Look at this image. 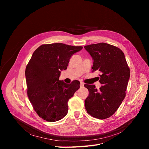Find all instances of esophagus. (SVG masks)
<instances>
[{"mask_svg": "<svg viewBox=\"0 0 149 149\" xmlns=\"http://www.w3.org/2000/svg\"><path fill=\"white\" fill-rule=\"evenodd\" d=\"M80 86L81 87H83L84 86V83H83V82H80Z\"/></svg>", "mask_w": 149, "mask_h": 149, "instance_id": "esophagus-1", "label": "esophagus"}]
</instances>
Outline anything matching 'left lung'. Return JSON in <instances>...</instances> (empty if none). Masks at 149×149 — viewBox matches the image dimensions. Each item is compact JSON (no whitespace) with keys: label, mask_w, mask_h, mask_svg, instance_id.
Here are the masks:
<instances>
[{"label":"left lung","mask_w":149,"mask_h":149,"mask_svg":"<svg viewBox=\"0 0 149 149\" xmlns=\"http://www.w3.org/2000/svg\"><path fill=\"white\" fill-rule=\"evenodd\" d=\"M93 60V72L100 71V89L84 84L89 95L84 101L88 113L100 119L109 118L118 110L125 97L130 69L124 54L119 48L106 43L84 46Z\"/></svg>","instance_id":"8db88e82"}]
</instances>
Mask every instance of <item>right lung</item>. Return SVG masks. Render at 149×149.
I'll return each instance as SVG.
<instances>
[{
  "mask_svg": "<svg viewBox=\"0 0 149 149\" xmlns=\"http://www.w3.org/2000/svg\"><path fill=\"white\" fill-rule=\"evenodd\" d=\"M82 48L61 43L46 44L31 56L25 70L27 95L35 112L44 120L55 122L67 114L68 101L80 83L74 80L66 84L59 78L71 56Z\"/></svg>",
  "mask_w": 149,
  "mask_h": 149,
  "instance_id": "obj_1",
  "label": "right lung"
}]
</instances>
